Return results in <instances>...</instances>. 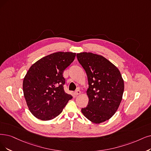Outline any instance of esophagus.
Returning <instances> with one entry per match:
<instances>
[{"mask_svg":"<svg viewBox=\"0 0 151 151\" xmlns=\"http://www.w3.org/2000/svg\"><path fill=\"white\" fill-rule=\"evenodd\" d=\"M76 95H79V94H81V90H79V89H77L76 91Z\"/></svg>","mask_w":151,"mask_h":151,"instance_id":"esophagus-1","label":"esophagus"}]
</instances>
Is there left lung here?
<instances>
[{
	"label": "left lung",
	"mask_w": 151,
	"mask_h": 151,
	"mask_svg": "<svg viewBox=\"0 0 151 151\" xmlns=\"http://www.w3.org/2000/svg\"><path fill=\"white\" fill-rule=\"evenodd\" d=\"M88 78V105L82 113L95 123L112 117L119 106L124 92V81L118 69L102 56L92 52L77 54Z\"/></svg>",
	"instance_id": "left-lung-1"
}]
</instances>
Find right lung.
<instances>
[{
    "label": "right lung",
    "mask_w": 151,
    "mask_h": 151,
    "mask_svg": "<svg viewBox=\"0 0 151 151\" xmlns=\"http://www.w3.org/2000/svg\"><path fill=\"white\" fill-rule=\"evenodd\" d=\"M76 53L57 52L33 64L24 78L23 90L29 111L44 121L58 116L72 95L64 90L63 72L74 61Z\"/></svg>",
    "instance_id": "obj_1"
}]
</instances>
